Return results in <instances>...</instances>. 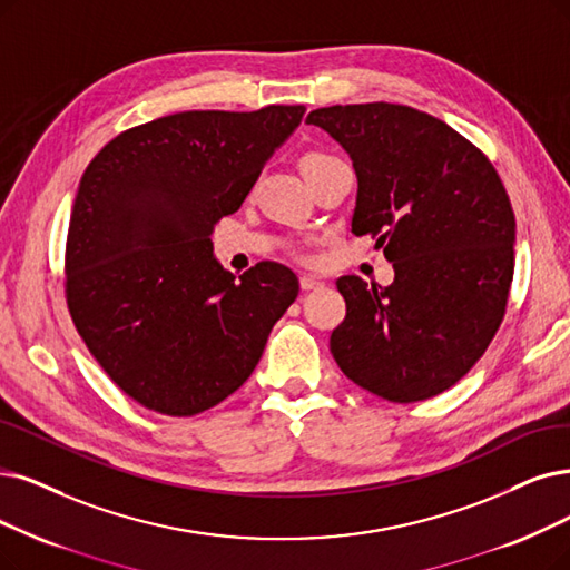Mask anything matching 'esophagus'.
<instances>
[{"label":"esophagus","mask_w":570,"mask_h":570,"mask_svg":"<svg viewBox=\"0 0 570 570\" xmlns=\"http://www.w3.org/2000/svg\"><path fill=\"white\" fill-rule=\"evenodd\" d=\"M299 285H302V289H304V292H311V289L323 287V283L317 281V278H313V276H302V278H299Z\"/></svg>","instance_id":"34e87169"}]
</instances>
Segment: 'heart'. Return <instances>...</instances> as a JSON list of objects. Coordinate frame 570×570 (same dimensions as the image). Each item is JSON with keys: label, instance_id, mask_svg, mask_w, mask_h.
I'll return each instance as SVG.
<instances>
[{"label": "heart", "instance_id": "1", "mask_svg": "<svg viewBox=\"0 0 570 570\" xmlns=\"http://www.w3.org/2000/svg\"><path fill=\"white\" fill-rule=\"evenodd\" d=\"M325 158H330L327 154H321V151H311V154H306L304 158H302V168H308V166H313V164H321V161H325Z\"/></svg>", "mask_w": 570, "mask_h": 570}]
</instances>
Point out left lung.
<instances>
[{"label":"left lung","mask_w":570,"mask_h":570,"mask_svg":"<svg viewBox=\"0 0 570 570\" xmlns=\"http://www.w3.org/2000/svg\"><path fill=\"white\" fill-rule=\"evenodd\" d=\"M351 156V232L376 238L395 281L341 276L346 317L330 351L353 383L421 402L459 383L503 323L514 273V213L489 158L444 121L406 105L313 109Z\"/></svg>","instance_id":"1"}]
</instances>
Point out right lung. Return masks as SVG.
Returning a JSON list of instances; mask_svg holds the SVG:
<instances>
[{"instance_id":"right-lung-1","label":"right lung","mask_w":570,"mask_h":570,"mask_svg":"<svg viewBox=\"0 0 570 570\" xmlns=\"http://www.w3.org/2000/svg\"><path fill=\"white\" fill-rule=\"evenodd\" d=\"M304 105L179 111L124 130L88 164L65 247V297L90 355L151 412L194 416L236 393L299 281L276 262L243 276L213 255Z\"/></svg>"}]
</instances>
